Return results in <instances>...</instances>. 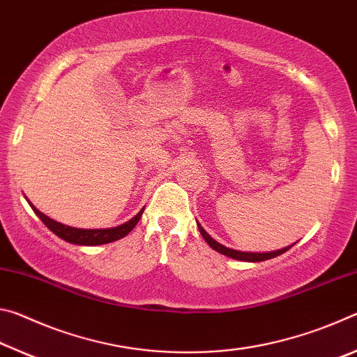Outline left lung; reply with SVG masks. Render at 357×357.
<instances>
[{"instance_id":"8db88e82","label":"left lung","mask_w":357,"mask_h":357,"mask_svg":"<svg viewBox=\"0 0 357 357\" xmlns=\"http://www.w3.org/2000/svg\"><path fill=\"white\" fill-rule=\"evenodd\" d=\"M198 229H200L202 236L204 238V241L209 244L211 249H214L215 252L222 253V255H227L229 258H234V259H239V261H252V263H258V261H264V259H271V258H275L282 255V253H285L287 250L291 249L293 245H288V247H283L280 250H274V252H241V250H233V249H228V247L222 245L220 243H217L215 239H213L209 236V234L204 231V228L200 225V223L197 222Z\"/></svg>"}]
</instances>
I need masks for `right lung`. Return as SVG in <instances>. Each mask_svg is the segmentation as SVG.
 <instances>
[{
	"label": "right lung",
	"instance_id": "obj_1",
	"mask_svg": "<svg viewBox=\"0 0 357 357\" xmlns=\"http://www.w3.org/2000/svg\"><path fill=\"white\" fill-rule=\"evenodd\" d=\"M29 206L33 208L34 214L39 217V219L45 223V227L56 234L58 238L64 239L66 243L70 244H77V245H100V244H108L113 243V241H118L121 238H124L126 234H129L134 227L140 220V217L143 214L144 208L138 213L134 219H130L129 222L123 223V225H118L114 228H98V229H84V228H75V227H69V225H63L56 220L47 217L44 213H40L38 208H34L31 202H28Z\"/></svg>",
	"mask_w": 357,
	"mask_h": 357
}]
</instances>
